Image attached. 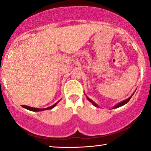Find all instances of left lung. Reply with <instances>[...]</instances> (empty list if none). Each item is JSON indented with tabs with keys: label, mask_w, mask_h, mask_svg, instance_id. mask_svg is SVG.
Here are the masks:
<instances>
[{
	"label": "left lung",
	"mask_w": 151,
	"mask_h": 151,
	"mask_svg": "<svg viewBox=\"0 0 151 151\" xmlns=\"http://www.w3.org/2000/svg\"><path fill=\"white\" fill-rule=\"evenodd\" d=\"M131 97H130V98H129V99H126V100H124V101H122V102H121V103H118V105H116L115 106V107H114V108H117V107H121V106H122V105H125V104H126V103H128V102L129 101V100H130V99H131ZM87 99H88L89 100V101H90L91 102V103H92L93 104V105H94L95 106V107H97V105H96V103H94V102H93V101H92V100H91V99H89V98H88V97H87Z\"/></svg>",
	"instance_id": "left-lung-1"
}]
</instances>
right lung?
Segmentation results:
<instances>
[{"label": "right lung", "instance_id": "1", "mask_svg": "<svg viewBox=\"0 0 151 151\" xmlns=\"http://www.w3.org/2000/svg\"><path fill=\"white\" fill-rule=\"evenodd\" d=\"M57 103H58V102H57V103H55V105H53L52 106H50V107H47V108H44V109H37V108H33V107H27L26 108L27 109L31 110V111H44V110H46V109H52V108H53Z\"/></svg>", "mask_w": 151, "mask_h": 151}]
</instances>
